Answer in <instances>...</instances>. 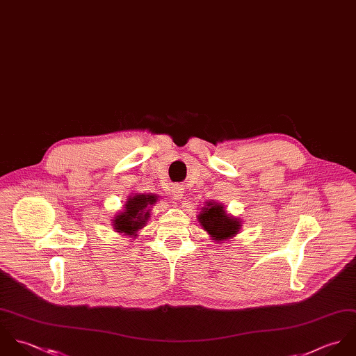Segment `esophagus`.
Here are the masks:
<instances>
[{"label":"esophagus","mask_w":356,"mask_h":356,"mask_svg":"<svg viewBox=\"0 0 356 356\" xmlns=\"http://www.w3.org/2000/svg\"><path fill=\"white\" fill-rule=\"evenodd\" d=\"M183 197H184V188L181 186H179V184L173 186L172 187V198L175 201H180Z\"/></svg>","instance_id":"obj_1"}]
</instances>
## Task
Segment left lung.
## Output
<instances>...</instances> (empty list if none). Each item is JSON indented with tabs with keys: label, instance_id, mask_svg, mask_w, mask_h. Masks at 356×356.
Wrapping results in <instances>:
<instances>
[{
	"label": "left lung",
	"instance_id": "obj_1",
	"mask_svg": "<svg viewBox=\"0 0 356 356\" xmlns=\"http://www.w3.org/2000/svg\"><path fill=\"white\" fill-rule=\"evenodd\" d=\"M200 225L209 234L217 243H224L232 239L242 227V220L227 213L224 205L216 201H209L197 214Z\"/></svg>",
	"mask_w": 356,
	"mask_h": 356
}]
</instances>
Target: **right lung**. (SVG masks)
Returning <instances> with one entry per match:
<instances>
[{
	"label": "right lung",
	"mask_w": 356,
	"mask_h": 356,
	"mask_svg": "<svg viewBox=\"0 0 356 356\" xmlns=\"http://www.w3.org/2000/svg\"><path fill=\"white\" fill-rule=\"evenodd\" d=\"M158 201L155 194H134L127 198L124 209L113 217V228L121 235L132 238L138 236V232L145 227L151 217V207Z\"/></svg>",
	"instance_id": "1"
}]
</instances>
